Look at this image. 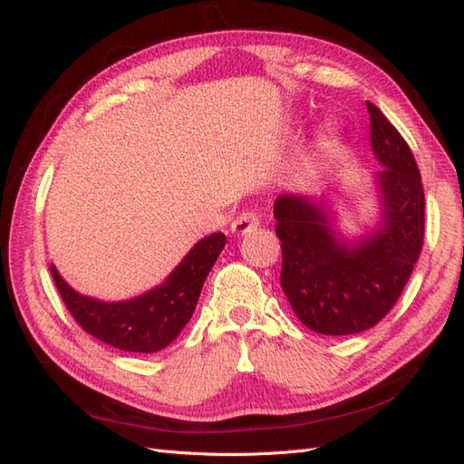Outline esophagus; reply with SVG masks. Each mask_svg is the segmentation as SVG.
<instances>
[{
  "instance_id": "34e87169",
  "label": "esophagus",
  "mask_w": 464,
  "mask_h": 464,
  "mask_svg": "<svg viewBox=\"0 0 464 464\" xmlns=\"http://www.w3.org/2000/svg\"><path fill=\"white\" fill-rule=\"evenodd\" d=\"M259 227V217L247 211V213H241L237 219L231 223V233L237 235V237H243V235H249Z\"/></svg>"
}]
</instances>
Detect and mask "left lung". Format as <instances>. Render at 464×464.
Wrapping results in <instances>:
<instances>
[{
	"label": "left lung",
	"instance_id": "1",
	"mask_svg": "<svg viewBox=\"0 0 464 464\" xmlns=\"http://www.w3.org/2000/svg\"><path fill=\"white\" fill-rule=\"evenodd\" d=\"M371 150L382 169L371 175L374 221L341 229L329 193H279L273 203L283 249L281 287L299 321L341 337L374 327L401 297L422 249L425 193L407 141L367 102Z\"/></svg>",
	"mask_w": 464,
	"mask_h": 464
}]
</instances>
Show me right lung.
<instances>
[{
	"label": "right lung",
	"mask_w": 464,
	"mask_h": 464,
	"mask_svg": "<svg viewBox=\"0 0 464 464\" xmlns=\"http://www.w3.org/2000/svg\"><path fill=\"white\" fill-rule=\"evenodd\" d=\"M225 243L219 231L207 235L160 285L133 299L102 301L82 295L53 263L52 275L69 313L95 339L130 353H157L169 347L193 317L203 283Z\"/></svg>",
	"instance_id": "1"
}]
</instances>
